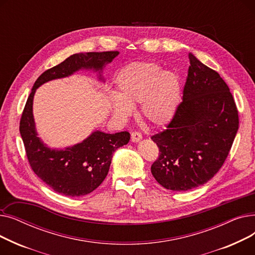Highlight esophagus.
<instances>
[{
    "mask_svg": "<svg viewBox=\"0 0 255 255\" xmlns=\"http://www.w3.org/2000/svg\"><path fill=\"white\" fill-rule=\"evenodd\" d=\"M142 139V135L139 132H132L131 133V140L132 142H138L139 140Z\"/></svg>",
    "mask_w": 255,
    "mask_h": 255,
    "instance_id": "34e87169",
    "label": "esophagus"
}]
</instances>
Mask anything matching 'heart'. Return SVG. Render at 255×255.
<instances>
[{
	"label": "heart",
	"mask_w": 255,
	"mask_h": 255,
	"mask_svg": "<svg viewBox=\"0 0 255 255\" xmlns=\"http://www.w3.org/2000/svg\"><path fill=\"white\" fill-rule=\"evenodd\" d=\"M117 94H111L109 103L113 114L127 119L132 105L139 103V114L145 123L154 127L168 124L182 96V83L178 73L161 70L156 63H131L116 78Z\"/></svg>",
	"instance_id": "heart-1"
}]
</instances>
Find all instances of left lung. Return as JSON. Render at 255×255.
Here are the masks:
<instances>
[{"mask_svg":"<svg viewBox=\"0 0 255 255\" xmlns=\"http://www.w3.org/2000/svg\"><path fill=\"white\" fill-rule=\"evenodd\" d=\"M183 98L166 129L151 138L159 158L151 171L172 191H187L216 175L239 129L237 106L220 75L189 52Z\"/></svg>","mask_w":255,"mask_h":255,"instance_id":"obj_1","label":"left lung"}]
</instances>
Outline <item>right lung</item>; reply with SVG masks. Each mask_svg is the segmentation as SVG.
<instances>
[{
    "instance_id": "add662e5",
    "label": "right lung",
    "mask_w": 255,
    "mask_h": 255,
    "mask_svg": "<svg viewBox=\"0 0 255 255\" xmlns=\"http://www.w3.org/2000/svg\"><path fill=\"white\" fill-rule=\"evenodd\" d=\"M119 51L79 52L67 58L40 75L35 82L21 115L19 132L29 163L37 175L52 190L63 195L76 197L91 193L104 181L112 163L113 153L127 144V131L105 133L93 131L82 142L64 149H52L38 136L33 116L36 90L53 79L68 77L79 70L97 72L104 83L102 71L113 62Z\"/></svg>"
}]
</instances>
